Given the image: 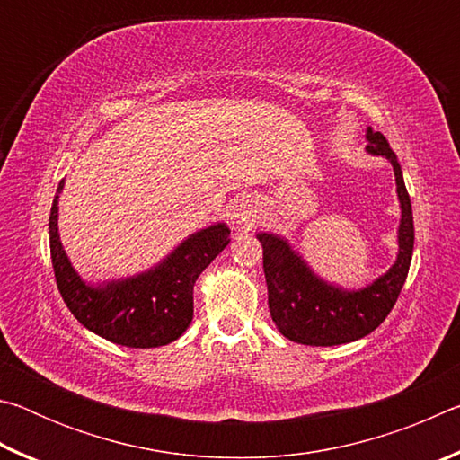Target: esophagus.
Returning <instances> with one entry per match:
<instances>
[{
    "label": "esophagus",
    "mask_w": 460,
    "mask_h": 460,
    "mask_svg": "<svg viewBox=\"0 0 460 460\" xmlns=\"http://www.w3.org/2000/svg\"><path fill=\"white\" fill-rule=\"evenodd\" d=\"M231 219L235 225H239V227H252V225H255V221L260 219V211L258 207L253 205V200L249 199H239L233 202V208H231Z\"/></svg>",
    "instance_id": "34e87169"
}]
</instances>
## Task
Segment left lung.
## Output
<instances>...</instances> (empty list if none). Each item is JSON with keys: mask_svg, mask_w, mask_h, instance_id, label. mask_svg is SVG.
<instances>
[{"mask_svg": "<svg viewBox=\"0 0 460 460\" xmlns=\"http://www.w3.org/2000/svg\"><path fill=\"white\" fill-rule=\"evenodd\" d=\"M367 142L369 154L385 155L392 162L402 207L400 253L384 276L361 290H342L314 276L306 261L292 252L286 239L271 233L258 235L263 247V274L268 284L271 321L286 339L300 345H342L376 331L394 308L408 278L414 252V217L402 168L384 134L367 128Z\"/></svg>", "mask_w": 460, "mask_h": 460, "instance_id": "8db88e82", "label": "left lung"}]
</instances>
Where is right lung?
<instances>
[{"label": "right lung", "instance_id": "right-lung-1", "mask_svg": "<svg viewBox=\"0 0 460 460\" xmlns=\"http://www.w3.org/2000/svg\"><path fill=\"white\" fill-rule=\"evenodd\" d=\"M58 184L50 208V258L62 300L76 321L115 345L150 349L176 341L192 321V288L200 271L229 245L225 223L200 229L158 266L136 278L89 286L73 270L58 237Z\"/></svg>", "mask_w": 460, "mask_h": 460}]
</instances>
